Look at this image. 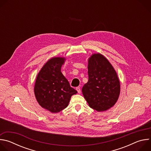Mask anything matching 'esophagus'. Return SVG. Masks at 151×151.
I'll return each mask as SVG.
<instances>
[{
	"label": "esophagus",
	"mask_w": 151,
	"mask_h": 151,
	"mask_svg": "<svg viewBox=\"0 0 151 151\" xmlns=\"http://www.w3.org/2000/svg\"><path fill=\"white\" fill-rule=\"evenodd\" d=\"M76 91H78V93H79V94H80L81 93V89H80V87H76Z\"/></svg>",
	"instance_id": "esophagus-1"
}]
</instances>
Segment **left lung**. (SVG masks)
I'll return each mask as SVG.
<instances>
[{
	"instance_id": "left-lung-1",
	"label": "left lung",
	"mask_w": 151,
	"mask_h": 151,
	"mask_svg": "<svg viewBox=\"0 0 151 151\" xmlns=\"http://www.w3.org/2000/svg\"><path fill=\"white\" fill-rule=\"evenodd\" d=\"M88 81L82 88L91 108L101 112L110 109L116 102L120 83L116 72L103 55L95 54L88 60Z\"/></svg>"
}]
</instances>
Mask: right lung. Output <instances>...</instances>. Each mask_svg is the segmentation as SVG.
I'll list each match as a JSON object with an SVG mask.
<instances>
[{
	"label": "right lung",
	"instance_id": "obj_1",
	"mask_svg": "<svg viewBox=\"0 0 151 151\" xmlns=\"http://www.w3.org/2000/svg\"><path fill=\"white\" fill-rule=\"evenodd\" d=\"M65 58L54 57L42 67L36 78L34 91L39 104L52 113L68 106L71 96L77 93L61 72Z\"/></svg>",
	"mask_w": 151,
	"mask_h": 151
}]
</instances>
